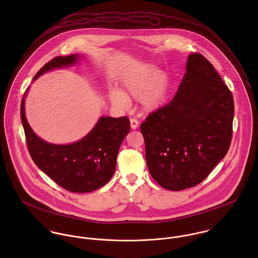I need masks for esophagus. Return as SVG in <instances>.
Listing matches in <instances>:
<instances>
[{
    "mask_svg": "<svg viewBox=\"0 0 258 258\" xmlns=\"http://www.w3.org/2000/svg\"><path fill=\"white\" fill-rule=\"evenodd\" d=\"M130 125H131V128L135 130V129H137V127L139 125V122H138V120L136 118H131L130 119Z\"/></svg>",
    "mask_w": 258,
    "mask_h": 258,
    "instance_id": "obj_1",
    "label": "esophagus"
}]
</instances>
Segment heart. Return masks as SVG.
Returning <instances> with one entry per match:
<instances>
[{
	"instance_id": "1",
	"label": "heart",
	"mask_w": 258,
	"mask_h": 258,
	"mask_svg": "<svg viewBox=\"0 0 258 258\" xmlns=\"http://www.w3.org/2000/svg\"><path fill=\"white\" fill-rule=\"evenodd\" d=\"M124 92L118 89L110 92L112 104L119 108L130 105V98L140 100L142 109L150 113L158 110L165 102L168 90V77L155 68L144 70L129 75L123 82Z\"/></svg>"
}]
</instances>
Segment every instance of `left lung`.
I'll use <instances>...</instances> for the list:
<instances>
[{"instance_id":"1","label":"left lung","mask_w":258,"mask_h":258,"mask_svg":"<svg viewBox=\"0 0 258 258\" xmlns=\"http://www.w3.org/2000/svg\"><path fill=\"white\" fill-rule=\"evenodd\" d=\"M185 69L173 100L150 113L140 127L149 172L170 190L202 183L232 137L233 97L220 74L199 52L188 55Z\"/></svg>"}]
</instances>
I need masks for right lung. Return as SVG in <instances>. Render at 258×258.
Returning <instances> with one entry per match:
<instances>
[{
  "mask_svg": "<svg viewBox=\"0 0 258 258\" xmlns=\"http://www.w3.org/2000/svg\"><path fill=\"white\" fill-rule=\"evenodd\" d=\"M78 56H56L36 74H41L76 62ZM21 103V119L30 155L37 167L53 182L73 192L93 191L109 182L119 148L130 131L128 117H101L94 128L81 140L69 145L47 143L37 137L25 116V97Z\"/></svg>",
  "mask_w": 258,
  "mask_h": 258,
  "instance_id": "obj_1",
  "label": "right lung"
}]
</instances>
